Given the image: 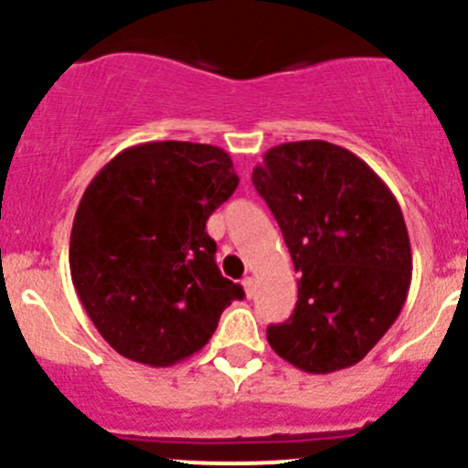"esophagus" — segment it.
I'll use <instances>...</instances> for the list:
<instances>
[{"label": "esophagus", "instance_id": "1", "mask_svg": "<svg viewBox=\"0 0 468 468\" xmlns=\"http://www.w3.org/2000/svg\"><path fill=\"white\" fill-rule=\"evenodd\" d=\"M242 285H244V292H247V297H253V292H256V285H253L251 276H244Z\"/></svg>", "mask_w": 468, "mask_h": 468}]
</instances>
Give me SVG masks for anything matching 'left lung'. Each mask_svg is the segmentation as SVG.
<instances>
[{"label": "left lung", "mask_w": 468, "mask_h": 468, "mask_svg": "<svg viewBox=\"0 0 468 468\" xmlns=\"http://www.w3.org/2000/svg\"><path fill=\"white\" fill-rule=\"evenodd\" d=\"M253 187L270 206L297 281V306L267 340L306 373L359 364L396 322L411 283L405 217L364 160L335 144L270 148Z\"/></svg>", "instance_id": "obj_1"}]
</instances>
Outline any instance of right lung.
<instances>
[{
    "label": "right lung",
    "instance_id": "add662e5",
    "mask_svg": "<svg viewBox=\"0 0 468 468\" xmlns=\"http://www.w3.org/2000/svg\"><path fill=\"white\" fill-rule=\"evenodd\" d=\"M239 178L210 144L125 148L90 180L70 233V276L95 329L121 356L165 368L215 334L242 285L224 279L206 221Z\"/></svg>",
    "mask_w": 468,
    "mask_h": 468
}]
</instances>
